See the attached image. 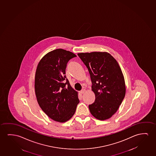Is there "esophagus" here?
<instances>
[{
  "mask_svg": "<svg viewBox=\"0 0 156 156\" xmlns=\"http://www.w3.org/2000/svg\"><path fill=\"white\" fill-rule=\"evenodd\" d=\"M86 92V89H83V90H82L81 91H80V93H81V94H84Z\"/></svg>",
  "mask_w": 156,
  "mask_h": 156,
  "instance_id": "1",
  "label": "esophagus"
}]
</instances>
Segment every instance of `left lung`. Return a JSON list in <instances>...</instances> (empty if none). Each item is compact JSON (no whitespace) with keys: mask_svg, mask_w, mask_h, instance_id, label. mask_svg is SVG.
<instances>
[{"mask_svg":"<svg viewBox=\"0 0 156 156\" xmlns=\"http://www.w3.org/2000/svg\"><path fill=\"white\" fill-rule=\"evenodd\" d=\"M77 55L88 68L95 94L94 103L89 105L90 113L99 120L108 119L116 113L125 96V82L120 67L106 52Z\"/></svg>","mask_w":156,"mask_h":156,"instance_id":"obj_1","label":"left lung"}]
</instances>
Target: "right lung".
Returning a JSON list of instances; mask_svg holds the SVG:
<instances>
[{"instance_id": "1", "label": "right lung", "mask_w": 156, "mask_h": 156, "mask_svg": "<svg viewBox=\"0 0 156 156\" xmlns=\"http://www.w3.org/2000/svg\"><path fill=\"white\" fill-rule=\"evenodd\" d=\"M74 53L62 48L52 51L41 59L36 68L35 91L42 110L52 120L59 122L69 120L79 103L78 92L68 80L65 84L67 64Z\"/></svg>"}]
</instances>
